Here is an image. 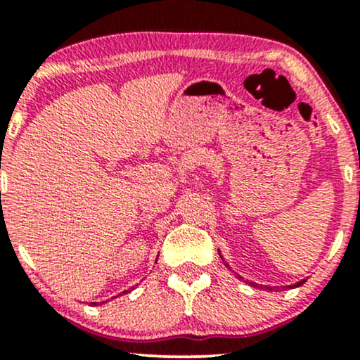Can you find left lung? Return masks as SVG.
Wrapping results in <instances>:
<instances>
[{
  "label": "left lung",
  "instance_id": "obj_1",
  "mask_svg": "<svg viewBox=\"0 0 360 360\" xmlns=\"http://www.w3.org/2000/svg\"><path fill=\"white\" fill-rule=\"evenodd\" d=\"M303 283H304V279H301L300 283L292 284V286H289V288H298V286H301V284H303ZM249 284H252V286H257V284H255V283H249ZM267 289H271V288H267Z\"/></svg>",
  "mask_w": 360,
  "mask_h": 360
}]
</instances>
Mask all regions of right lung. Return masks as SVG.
<instances>
[{
	"mask_svg": "<svg viewBox=\"0 0 360 360\" xmlns=\"http://www.w3.org/2000/svg\"><path fill=\"white\" fill-rule=\"evenodd\" d=\"M123 292H128V291H123ZM91 304H98V303H91Z\"/></svg>",
	"mask_w": 360,
	"mask_h": 360,
	"instance_id": "obj_1",
	"label": "right lung"
}]
</instances>
